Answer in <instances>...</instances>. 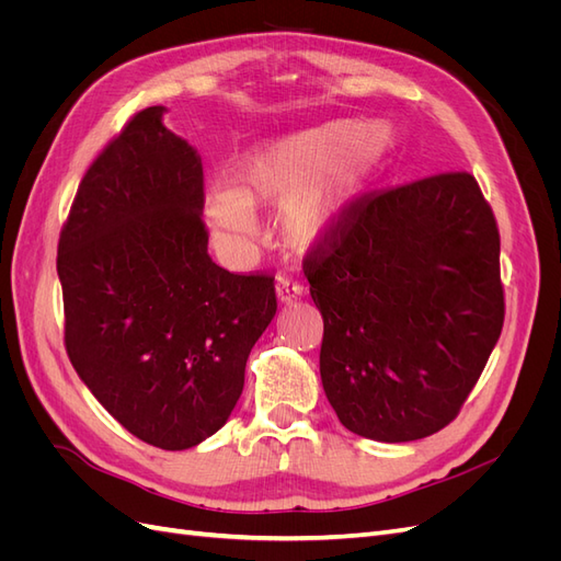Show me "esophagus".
I'll list each match as a JSON object with an SVG mask.
<instances>
[{
  "mask_svg": "<svg viewBox=\"0 0 561 561\" xmlns=\"http://www.w3.org/2000/svg\"><path fill=\"white\" fill-rule=\"evenodd\" d=\"M304 293H307V287H304L301 283L290 280V278H280L276 285V295H278L280 304H293V301L301 299Z\"/></svg>",
  "mask_w": 561,
  "mask_h": 561,
  "instance_id": "obj_1",
  "label": "esophagus"
}]
</instances>
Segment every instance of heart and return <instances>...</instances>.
<instances>
[{
    "mask_svg": "<svg viewBox=\"0 0 561 561\" xmlns=\"http://www.w3.org/2000/svg\"><path fill=\"white\" fill-rule=\"evenodd\" d=\"M393 147V133L365 118H332L283 135L243 157L233 186L203 194V219L219 248L245 254L257 231L254 208H278L285 243L307 250L336 227Z\"/></svg>",
    "mask_w": 561,
    "mask_h": 561,
    "instance_id": "b5f03b06",
    "label": "heart"
}]
</instances>
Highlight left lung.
<instances>
[{
	"instance_id": "1",
	"label": "left lung",
	"mask_w": 561,
	"mask_h": 561,
	"mask_svg": "<svg viewBox=\"0 0 561 561\" xmlns=\"http://www.w3.org/2000/svg\"><path fill=\"white\" fill-rule=\"evenodd\" d=\"M499 254L468 173L363 196L311 252L320 379L351 433L412 443L458 414L501 336Z\"/></svg>"
}]
</instances>
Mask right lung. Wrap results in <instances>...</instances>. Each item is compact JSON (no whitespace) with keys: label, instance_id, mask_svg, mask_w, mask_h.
Returning a JSON list of instances; mask_svg holds the SVG:
<instances>
[{"label":"right lung","instance_id":"obj_1","mask_svg":"<svg viewBox=\"0 0 561 561\" xmlns=\"http://www.w3.org/2000/svg\"><path fill=\"white\" fill-rule=\"evenodd\" d=\"M165 112L135 114L83 175L58 278L79 379L128 433L182 451L231 416L276 290L213 262L201 157Z\"/></svg>","mask_w":561,"mask_h":561}]
</instances>
